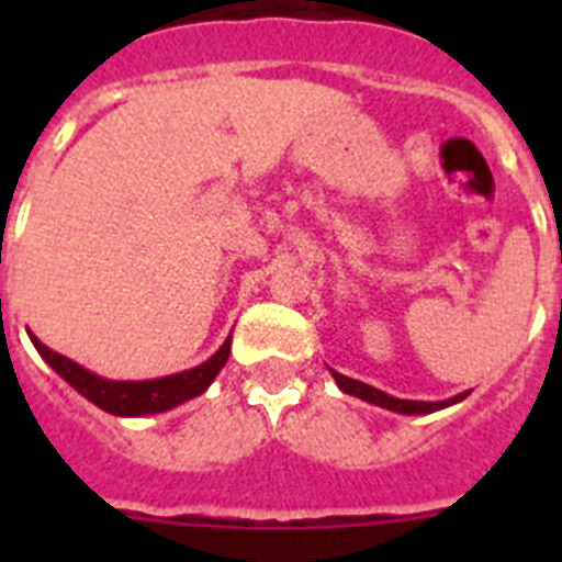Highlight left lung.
Masks as SVG:
<instances>
[{
	"mask_svg": "<svg viewBox=\"0 0 562 562\" xmlns=\"http://www.w3.org/2000/svg\"><path fill=\"white\" fill-rule=\"evenodd\" d=\"M331 376H335V382H337V385H340V391H346V394L357 396V400L371 402V405H380V408H389V411H396V414H408V416H416V414H434V411L448 408V405H456V402H461V400H464V396H470V391H464V394L453 396V400H445V402L396 400V396L385 394V391L374 389V385H366V382H360V380H351V376H342V374H337V371H331Z\"/></svg>",
	"mask_w": 562,
	"mask_h": 562,
	"instance_id": "left-lung-1",
	"label": "left lung"
}]
</instances>
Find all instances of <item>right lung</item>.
<instances>
[{
	"mask_svg": "<svg viewBox=\"0 0 562 562\" xmlns=\"http://www.w3.org/2000/svg\"><path fill=\"white\" fill-rule=\"evenodd\" d=\"M33 346H36L38 355L47 360V366L56 371L58 376L72 385L81 396H87L89 402H95L98 408L106 411L114 416H146V414H162V411H171L182 402L200 396L202 391L216 380L222 369H225L227 357H231V337L220 346V351L205 360L196 369L180 371V374L160 376V380H140V382H114L103 380V376L92 374L83 366L72 362L69 357L58 355V351L47 349L36 335H30Z\"/></svg>",
	"mask_w": 562,
	"mask_h": 562,
	"instance_id": "obj_1",
	"label": "right lung"
}]
</instances>
